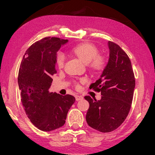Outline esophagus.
<instances>
[{
    "label": "esophagus",
    "mask_w": 155,
    "mask_h": 155,
    "mask_svg": "<svg viewBox=\"0 0 155 155\" xmlns=\"http://www.w3.org/2000/svg\"><path fill=\"white\" fill-rule=\"evenodd\" d=\"M76 98H77V99H78V98H79V97H76Z\"/></svg>",
    "instance_id": "esophagus-1"
}]
</instances>
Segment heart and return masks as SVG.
I'll return each mask as SVG.
<instances>
[{"label": "heart", "instance_id": "obj_1", "mask_svg": "<svg viewBox=\"0 0 155 155\" xmlns=\"http://www.w3.org/2000/svg\"><path fill=\"white\" fill-rule=\"evenodd\" d=\"M91 66L94 68V69H101V68L103 67V63L101 60L98 59V58H94L91 60Z\"/></svg>", "mask_w": 155, "mask_h": 155}]
</instances>
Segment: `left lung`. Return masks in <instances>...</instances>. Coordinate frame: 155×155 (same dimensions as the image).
I'll return each instance as SVG.
<instances>
[{
  "label": "left lung",
  "mask_w": 155,
  "mask_h": 155,
  "mask_svg": "<svg viewBox=\"0 0 155 155\" xmlns=\"http://www.w3.org/2000/svg\"><path fill=\"white\" fill-rule=\"evenodd\" d=\"M64 40L48 37L33 44L26 51L18 72L21 102L31 123L42 131H51L65 124L68 112L75 102L69 94L50 92L57 73V52Z\"/></svg>",
  "instance_id": "left-lung-1"
}]
</instances>
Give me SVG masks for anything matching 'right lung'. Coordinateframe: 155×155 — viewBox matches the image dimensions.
I'll return each instance as SVG.
<instances>
[{
	"instance_id": "obj_1",
	"label": "right lung",
	"mask_w": 155,
	"mask_h": 155,
	"mask_svg": "<svg viewBox=\"0 0 155 155\" xmlns=\"http://www.w3.org/2000/svg\"><path fill=\"white\" fill-rule=\"evenodd\" d=\"M109 59L101 77L91 85L99 96H86L90 107L86 121L90 127L109 133L127 118L132 104L135 78L127 53L116 44L109 42Z\"/></svg>"
}]
</instances>
